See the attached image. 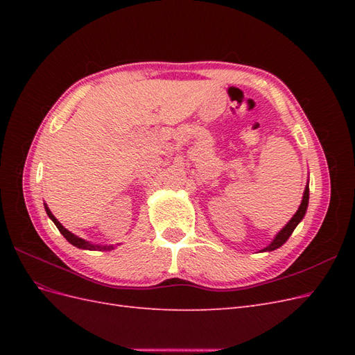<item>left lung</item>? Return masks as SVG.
<instances>
[{"label":"left lung","instance_id":"8db88e82","mask_svg":"<svg viewBox=\"0 0 355 355\" xmlns=\"http://www.w3.org/2000/svg\"><path fill=\"white\" fill-rule=\"evenodd\" d=\"M308 201H309V180L308 184L305 187V191H304V197H302V201H300V206L299 209L296 210V213L293 214V218L290 219L284 227L277 232V235L274 237V240L268 244L265 249H262L261 252H272V250H277L278 247H282L287 240L290 235H292V232L295 231V228L297 227V225L300 223V220L304 219L305 213H306V209H308Z\"/></svg>","mask_w":355,"mask_h":355}]
</instances>
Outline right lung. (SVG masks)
Segmentation results:
<instances>
[{
  "mask_svg": "<svg viewBox=\"0 0 355 355\" xmlns=\"http://www.w3.org/2000/svg\"><path fill=\"white\" fill-rule=\"evenodd\" d=\"M44 209H46V211H47V216L55 222V225L58 227V230L60 231V234L63 235V237H65L72 245H75V247H78V249H83V250H101V252H103V250H112L114 249V245H101V244H93V243H90V241H87V240H84V239H80V237H77V235L75 234H72L71 231H68L65 227H63V225L55 218V214H53L51 211H50V209H49V206L47 204L44 202Z\"/></svg>",
  "mask_w": 355,
  "mask_h": 355,
  "instance_id": "add662e5",
  "label": "right lung"
}]
</instances>
